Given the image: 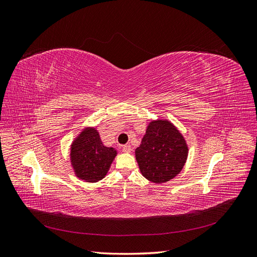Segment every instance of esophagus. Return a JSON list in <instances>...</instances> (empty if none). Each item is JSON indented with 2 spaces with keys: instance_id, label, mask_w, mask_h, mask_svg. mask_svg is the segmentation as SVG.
<instances>
[{
  "instance_id": "esophagus-1",
  "label": "esophagus",
  "mask_w": 257,
  "mask_h": 257,
  "mask_svg": "<svg viewBox=\"0 0 257 257\" xmlns=\"http://www.w3.org/2000/svg\"><path fill=\"white\" fill-rule=\"evenodd\" d=\"M122 150H123V152L128 153L132 151V148L130 145H124V146H122Z\"/></svg>"
}]
</instances>
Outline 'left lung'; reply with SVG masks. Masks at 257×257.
Wrapping results in <instances>:
<instances>
[{"instance_id":"left-lung-1","label":"left lung","mask_w":257,"mask_h":257,"mask_svg":"<svg viewBox=\"0 0 257 257\" xmlns=\"http://www.w3.org/2000/svg\"><path fill=\"white\" fill-rule=\"evenodd\" d=\"M135 154L143 176L154 183H164L182 170L188 147L172 123L158 120L149 124Z\"/></svg>"}]
</instances>
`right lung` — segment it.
Segmentation results:
<instances>
[{
    "mask_svg": "<svg viewBox=\"0 0 257 257\" xmlns=\"http://www.w3.org/2000/svg\"><path fill=\"white\" fill-rule=\"evenodd\" d=\"M115 154L113 148L103 145L94 128H88L73 143L71 158L77 176L96 182L106 176Z\"/></svg>",
    "mask_w": 257,
    "mask_h": 257,
    "instance_id": "1",
    "label": "right lung"
}]
</instances>
